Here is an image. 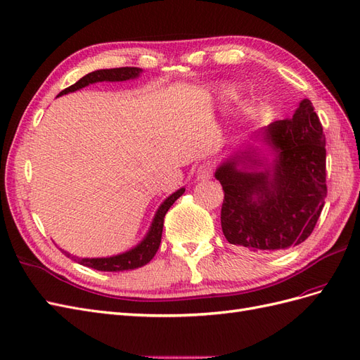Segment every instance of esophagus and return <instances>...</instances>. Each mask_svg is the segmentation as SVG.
Returning <instances> with one entry per match:
<instances>
[{
	"label": "esophagus",
	"instance_id": "esophagus-1",
	"mask_svg": "<svg viewBox=\"0 0 360 360\" xmlns=\"http://www.w3.org/2000/svg\"><path fill=\"white\" fill-rule=\"evenodd\" d=\"M212 173H214V164L211 161H205L198 167L196 178L199 181H207L212 178Z\"/></svg>",
	"mask_w": 360,
	"mask_h": 360
}]
</instances>
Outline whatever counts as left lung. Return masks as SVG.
Masks as SVG:
<instances>
[{"label": "left lung", "instance_id": "left-lung-1", "mask_svg": "<svg viewBox=\"0 0 360 360\" xmlns=\"http://www.w3.org/2000/svg\"><path fill=\"white\" fill-rule=\"evenodd\" d=\"M269 162L245 149L224 160L214 176L221 184V229L231 244L274 252L303 243L320 219L327 196L326 137L309 99L291 119L265 127Z\"/></svg>", "mask_w": 360, "mask_h": 360}]
</instances>
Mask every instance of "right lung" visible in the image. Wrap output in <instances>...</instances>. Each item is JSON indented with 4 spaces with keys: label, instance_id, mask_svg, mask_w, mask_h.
Here are the masks:
<instances>
[{
    "label": "right lung",
    "instance_id": "right-lung-1",
    "mask_svg": "<svg viewBox=\"0 0 360 360\" xmlns=\"http://www.w3.org/2000/svg\"><path fill=\"white\" fill-rule=\"evenodd\" d=\"M141 72L143 70L140 68H115V69H101V70L90 72V74L78 79L75 84L61 90L58 96L72 94V91H77L89 84L101 83V81L134 79L141 74ZM184 191H186V188L184 187L179 188L178 191L170 194V196L160 205V208L155 214V217L152 220V224L146 233V237L143 238L136 248H132L128 252H123L120 255L108 256V258H75V256L65 252L66 256H70V258L77 261L78 264L90 266V269L98 270V271H125V270H134V269H139V266L146 265L153 256H155L160 248L162 226H164V215H166V212L174 203V200L182 196Z\"/></svg>",
    "mask_w": 360,
    "mask_h": 360
}]
</instances>
